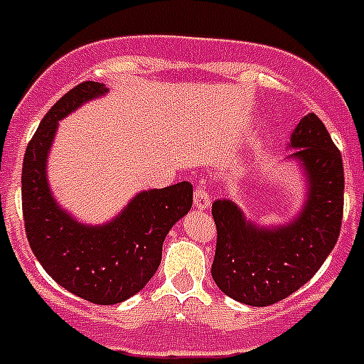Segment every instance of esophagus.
Returning <instances> with one entry per match:
<instances>
[{"label":"esophagus","instance_id":"34e87169","mask_svg":"<svg viewBox=\"0 0 364 364\" xmlns=\"http://www.w3.org/2000/svg\"><path fill=\"white\" fill-rule=\"evenodd\" d=\"M193 202H195V208H198V210H205V208L211 204L210 193H208V189H205L204 186H197V188H195Z\"/></svg>","mask_w":364,"mask_h":364}]
</instances>
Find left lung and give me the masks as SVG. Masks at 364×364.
Here are the masks:
<instances>
[{
  "mask_svg": "<svg viewBox=\"0 0 364 364\" xmlns=\"http://www.w3.org/2000/svg\"><path fill=\"white\" fill-rule=\"evenodd\" d=\"M291 147L308 176V200L299 217L279 228L255 226L231 200H217L211 277L228 297L269 306L314 277L339 239L345 200L341 151L323 122L310 112L291 133Z\"/></svg>",
  "mask_w": 364,
  "mask_h": 364,
  "instance_id": "left-lung-1",
  "label": "left lung"
}]
</instances>
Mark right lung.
Listing matches in <instances>:
<instances>
[{
    "label": "right lung",
    "mask_w": 364,
    "mask_h": 364,
    "mask_svg": "<svg viewBox=\"0 0 364 364\" xmlns=\"http://www.w3.org/2000/svg\"><path fill=\"white\" fill-rule=\"evenodd\" d=\"M105 92L104 83L83 82L45 114L25 151L21 205L28 244L45 272L85 301L117 304L138 294L159 269L166 235L191 210L193 186L138 193L104 226H85L56 204L45 166L58 122Z\"/></svg>",
    "instance_id": "obj_1"
}]
</instances>
